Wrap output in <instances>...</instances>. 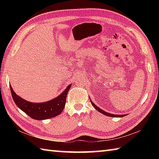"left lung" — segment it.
I'll list each match as a JSON object with an SVG mask.
<instances>
[{"label":"left lung","instance_id":"1","mask_svg":"<svg viewBox=\"0 0 159 159\" xmlns=\"http://www.w3.org/2000/svg\"><path fill=\"white\" fill-rule=\"evenodd\" d=\"M89 99H90V98H89ZM90 102H92V104L93 106V107L95 108V109H96L98 111H99L100 113H101L103 114V115H105V116H107L113 117H124L125 116H126V115H113V114H111V113H107L106 111H103L102 109H100V108H99L98 107H97V106L96 105V104H94L91 100H90Z\"/></svg>","mask_w":159,"mask_h":159}]
</instances>
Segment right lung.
I'll return each mask as SVG.
<instances>
[{
	"instance_id": "right-lung-1",
	"label": "right lung",
	"mask_w": 159,
	"mask_h": 159,
	"mask_svg": "<svg viewBox=\"0 0 159 159\" xmlns=\"http://www.w3.org/2000/svg\"><path fill=\"white\" fill-rule=\"evenodd\" d=\"M71 85L72 84L67 86L66 89L55 98L47 102L39 103L29 102L22 98L15 93L11 85H10V89H11L13 100L18 108L33 119L43 120L56 117L61 113L65 107L66 96Z\"/></svg>"
}]
</instances>
